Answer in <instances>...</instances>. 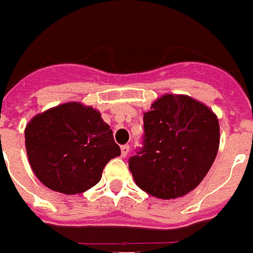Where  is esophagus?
<instances>
[{"label": "esophagus", "instance_id": "1", "mask_svg": "<svg viewBox=\"0 0 253 253\" xmlns=\"http://www.w3.org/2000/svg\"><path fill=\"white\" fill-rule=\"evenodd\" d=\"M129 150H130V146H129V145H123L122 146V156H123V158H125V156L128 155Z\"/></svg>", "mask_w": 253, "mask_h": 253}]
</instances>
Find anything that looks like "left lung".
Wrapping results in <instances>:
<instances>
[{
    "instance_id": "obj_1",
    "label": "left lung",
    "mask_w": 253,
    "mask_h": 253,
    "mask_svg": "<svg viewBox=\"0 0 253 253\" xmlns=\"http://www.w3.org/2000/svg\"><path fill=\"white\" fill-rule=\"evenodd\" d=\"M218 145L220 125L210 108L187 95L166 94L143 114V137L129 169L143 191L174 199L202 182Z\"/></svg>"
}]
</instances>
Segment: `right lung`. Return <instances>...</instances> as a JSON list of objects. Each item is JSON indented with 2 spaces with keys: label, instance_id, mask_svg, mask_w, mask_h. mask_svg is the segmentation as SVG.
I'll return each mask as SVG.
<instances>
[{
  "label": "right lung",
  "instance_id": "1",
  "mask_svg": "<svg viewBox=\"0 0 253 253\" xmlns=\"http://www.w3.org/2000/svg\"><path fill=\"white\" fill-rule=\"evenodd\" d=\"M26 149L37 178L58 193H84L99 182L120 147L101 114L77 102L37 115L26 128Z\"/></svg>",
  "mask_w": 253,
  "mask_h": 253
}]
</instances>
